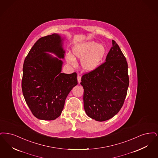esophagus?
<instances>
[{"mask_svg": "<svg viewBox=\"0 0 158 158\" xmlns=\"http://www.w3.org/2000/svg\"><path fill=\"white\" fill-rule=\"evenodd\" d=\"M81 76H80V74H78V76H77V80H78V82L80 84V82H81Z\"/></svg>", "mask_w": 158, "mask_h": 158, "instance_id": "obj_1", "label": "esophagus"}]
</instances>
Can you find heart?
Here are the masks:
<instances>
[{
  "label": "heart",
  "instance_id": "obj_1",
  "mask_svg": "<svg viewBox=\"0 0 158 158\" xmlns=\"http://www.w3.org/2000/svg\"><path fill=\"white\" fill-rule=\"evenodd\" d=\"M73 55L67 56V61L72 65H76V58L81 60L82 69L92 72L99 68L106 53V48L101 44L89 41L80 43L73 48Z\"/></svg>",
  "mask_w": 158,
  "mask_h": 158
}]
</instances>
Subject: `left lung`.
Listing matches in <instances>:
<instances>
[{
  "instance_id": "1",
  "label": "left lung",
  "mask_w": 158,
  "mask_h": 158,
  "mask_svg": "<svg viewBox=\"0 0 158 158\" xmlns=\"http://www.w3.org/2000/svg\"><path fill=\"white\" fill-rule=\"evenodd\" d=\"M127 71L125 56L116 42L112 40L106 62L81 78L84 108L88 116L103 122L120 111L129 84Z\"/></svg>"
}]
</instances>
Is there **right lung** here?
Here are the masks:
<instances>
[{
  "mask_svg": "<svg viewBox=\"0 0 158 158\" xmlns=\"http://www.w3.org/2000/svg\"><path fill=\"white\" fill-rule=\"evenodd\" d=\"M63 40L58 34L42 37L24 61L23 95L34 116L40 120H53L60 116L69 93L78 84L76 73H61V59L64 58L65 52Z\"/></svg>",
  "mask_w": 158,
  "mask_h": 158,
  "instance_id": "add662e5",
  "label": "right lung"
}]
</instances>
